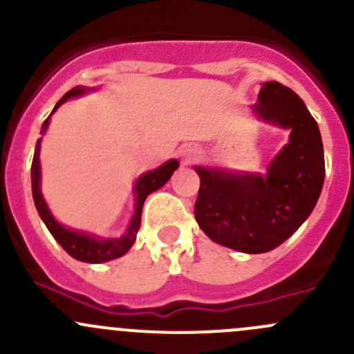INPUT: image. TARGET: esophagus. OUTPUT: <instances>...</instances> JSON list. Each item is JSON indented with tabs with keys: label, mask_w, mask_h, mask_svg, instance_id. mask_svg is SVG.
I'll use <instances>...</instances> for the list:
<instances>
[{
	"label": "esophagus",
	"mask_w": 354,
	"mask_h": 354,
	"mask_svg": "<svg viewBox=\"0 0 354 354\" xmlns=\"http://www.w3.org/2000/svg\"><path fill=\"white\" fill-rule=\"evenodd\" d=\"M200 156V151L197 147H185L183 151H181V157H183V160L187 164L194 162V160H197V157Z\"/></svg>",
	"instance_id": "esophagus-1"
}]
</instances>
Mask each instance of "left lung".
<instances>
[{
  "mask_svg": "<svg viewBox=\"0 0 354 354\" xmlns=\"http://www.w3.org/2000/svg\"><path fill=\"white\" fill-rule=\"evenodd\" d=\"M266 123L288 128L289 142L266 176L195 166L200 188L195 219L216 243L243 253H266L288 240L312 214L326 178L322 137L296 92L266 82L252 108Z\"/></svg>",
  "mask_w": 354,
  "mask_h": 354,
  "instance_id": "8db88e82",
  "label": "left lung"
}]
</instances>
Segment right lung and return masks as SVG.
Masks as SVG:
<instances>
[{"mask_svg": "<svg viewBox=\"0 0 354 354\" xmlns=\"http://www.w3.org/2000/svg\"><path fill=\"white\" fill-rule=\"evenodd\" d=\"M88 88L85 87H75L71 91H68L65 95L58 101V104L55 106L53 113L68 101L70 97H77V95L85 94ZM51 113V114H53ZM49 124V116L48 120L42 123L41 133L44 135L48 130ZM41 140L39 138L37 144H35V152L34 159H32V197H34L35 209H37L39 216L44 221L46 227L49 230V233L55 236V240L63 246V250L71 255L73 259L80 260V262L87 263H101L108 262V260L118 259V257L124 255L128 250L133 245L135 238H137L138 227H140V219H142V207H144L145 198L149 197V194L159 190L164 183L171 178V174L176 171V167L180 166L176 159L167 160L166 164H162L160 167H157L154 171H149V173L142 174L138 178L137 185H135V195H137V203H135V214L130 221V226H128L127 233L121 238H113V240H101V238H94L92 234L82 233V231H71L68 227L62 226L58 221L53 217L51 210H49L48 203H46L44 197L41 194V162H39V152H41Z\"/></svg>", "mask_w": 354, "mask_h": 354, "instance_id": "add662e5", "label": "right lung"}]
</instances>
